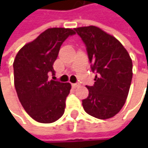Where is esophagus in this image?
<instances>
[{
	"label": "esophagus",
	"instance_id": "34e87169",
	"mask_svg": "<svg viewBox=\"0 0 148 148\" xmlns=\"http://www.w3.org/2000/svg\"><path fill=\"white\" fill-rule=\"evenodd\" d=\"M72 86H73L74 88H76V87L79 86V83H73V84H72Z\"/></svg>",
	"mask_w": 148,
	"mask_h": 148
}]
</instances>
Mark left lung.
<instances>
[{"label":"left lung","mask_w":148,"mask_h":148,"mask_svg":"<svg viewBox=\"0 0 148 148\" xmlns=\"http://www.w3.org/2000/svg\"><path fill=\"white\" fill-rule=\"evenodd\" d=\"M86 45L91 69L96 73L89 94L82 100L85 111L99 119H108L124 105L133 76L132 60L123 45L99 27L74 29Z\"/></svg>","instance_id":"left-lung-1"}]
</instances>
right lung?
Returning <instances> with one entry per match:
<instances>
[{"mask_svg": "<svg viewBox=\"0 0 148 148\" xmlns=\"http://www.w3.org/2000/svg\"><path fill=\"white\" fill-rule=\"evenodd\" d=\"M75 32L69 28H49L23 46L14 62V86L25 110L35 121L50 123L64 113L70 83L49 79L62 43Z\"/></svg>", "mask_w": 148, "mask_h": 148, "instance_id": "obj_1", "label": "right lung"}]
</instances>
